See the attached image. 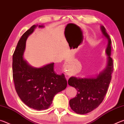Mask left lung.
Masks as SVG:
<instances>
[{
	"instance_id": "left-lung-1",
	"label": "left lung",
	"mask_w": 124,
	"mask_h": 124,
	"mask_svg": "<svg viewBox=\"0 0 124 124\" xmlns=\"http://www.w3.org/2000/svg\"><path fill=\"white\" fill-rule=\"evenodd\" d=\"M102 34L108 39L106 52L108 55L106 68L95 78L70 77L69 85L77 90L76 97L70 101L72 109L78 114H85L97 108L102 102L112 79L114 64L111 54L112 41L103 26H101Z\"/></svg>"
}]
</instances>
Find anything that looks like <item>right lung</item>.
Returning a JSON list of instances; mask_svg holds the SVG:
<instances>
[{
  "instance_id": "obj_1",
  "label": "right lung",
  "mask_w": 124,
  "mask_h": 124,
  "mask_svg": "<svg viewBox=\"0 0 124 124\" xmlns=\"http://www.w3.org/2000/svg\"><path fill=\"white\" fill-rule=\"evenodd\" d=\"M38 26H32L18 41L12 56V75L16 92L22 101L29 108L41 110L50 107L54 96L66 89L67 82L63 74L54 72V63L36 68L24 59L27 38Z\"/></svg>"
}]
</instances>
